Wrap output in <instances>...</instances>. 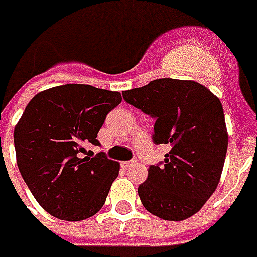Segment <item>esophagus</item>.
<instances>
[{
  "label": "esophagus",
  "mask_w": 257,
  "mask_h": 257,
  "mask_svg": "<svg viewBox=\"0 0 257 257\" xmlns=\"http://www.w3.org/2000/svg\"><path fill=\"white\" fill-rule=\"evenodd\" d=\"M136 163V161H128V162H121V166L124 167V169H128V167H132L133 165Z\"/></svg>",
  "instance_id": "1"
}]
</instances>
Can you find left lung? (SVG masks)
<instances>
[{
	"mask_svg": "<svg viewBox=\"0 0 257 257\" xmlns=\"http://www.w3.org/2000/svg\"><path fill=\"white\" fill-rule=\"evenodd\" d=\"M123 98L155 120L154 144L170 145L138 187L144 207L163 220L188 219L216 191L224 166L228 134L220 99L196 81L176 79L123 91Z\"/></svg>",
	"mask_w": 257,
	"mask_h": 257,
	"instance_id": "left-lung-1",
	"label": "left lung"
}]
</instances>
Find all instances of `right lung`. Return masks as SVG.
Masks as SVG:
<instances>
[{
	"instance_id": "add662e5",
	"label": "right lung",
	"mask_w": 257,
	"mask_h": 257,
	"mask_svg": "<svg viewBox=\"0 0 257 257\" xmlns=\"http://www.w3.org/2000/svg\"><path fill=\"white\" fill-rule=\"evenodd\" d=\"M121 102L117 91L66 84L27 103L14 132L16 162L36 201L54 217L80 221L103 206L120 165L105 152L84 156L106 114Z\"/></svg>"
}]
</instances>
